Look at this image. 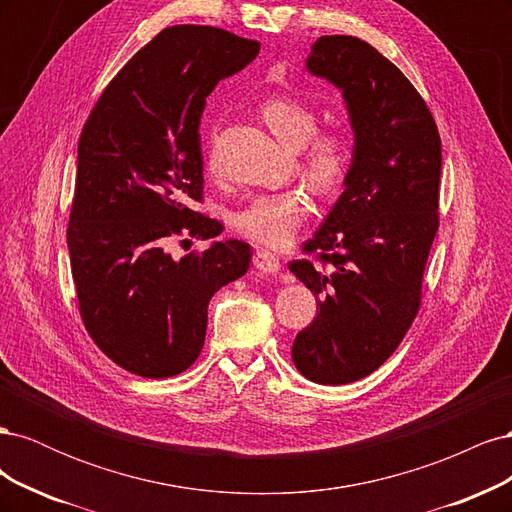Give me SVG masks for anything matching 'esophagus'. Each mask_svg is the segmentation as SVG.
<instances>
[{
	"mask_svg": "<svg viewBox=\"0 0 512 512\" xmlns=\"http://www.w3.org/2000/svg\"><path fill=\"white\" fill-rule=\"evenodd\" d=\"M254 267L260 271V273H267V275H273L282 269V262L280 258H277L275 254L267 252V250H258L254 254Z\"/></svg>",
	"mask_w": 512,
	"mask_h": 512,
	"instance_id": "1",
	"label": "esophagus"
}]
</instances>
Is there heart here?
Instances as JSON below:
<instances>
[{"label": "heart", "mask_w": 512, "mask_h": 512, "mask_svg": "<svg viewBox=\"0 0 512 512\" xmlns=\"http://www.w3.org/2000/svg\"><path fill=\"white\" fill-rule=\"evenodd\" d=\"M260 115L280 143L305 147V175L318 192H335L350 175L354 164V136L348 128L335 126L313 134L318 126L316 111L307 102L292 96H273L262 102ZM312 203L301 190L258 194L235 213L239 235L258 245L280 247L290 241Z\"/></svg>", "instance_id": "1"}]
</instances>
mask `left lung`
I'll use <instances>...</instances> for the list:
<instances>
[{"label": "left lung", "mask_w": 512, "mask_h": 512, "mask_svg": "<svg viewBox=\"0 0 512 512\" xmlns=\"http://www.w3.org/2000/svg\"><path fill=\"white\" fill-rule=\"evenodd\" d=\"M305 70L342 91L354 136L344 192L305 243L327 269H288L318 297V314L292 344V361L318 384H348L395 352L418 312L438 232L442 145L427 104L374 46L322 36Z\"/></svg>", "instance_id": "obj_1"}]
</instances>
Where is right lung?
<instances>
[{
	"instance_id": "add662e5",
	"label": "right lung",
	"mask_w": 512,
	"mask_h": 512,
	"mask_svg": "<svg viewBox=\"0 0 512 512\" xmlns=\"http://www.w3.org/2000/svg\"><path fill=\"white\" fill-rule=\"evenodd\" d=\"M258 51L218 27H168L123 66L83 128L68 226L76 297L98 348L136 376L188 369L211 297L250 269V245L218 239L224 226L190 203L203 194L207 96ZM175 234L210 247L173 259Z\"/></svg>"
}]
</instances>
